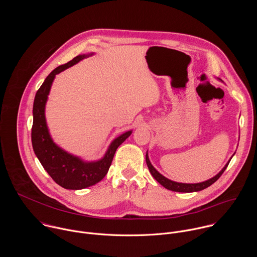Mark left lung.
Segmentation results:
<instances>
[{"instance_id":"left-lung-1","label":"left lung","mask_w":257,"mask_h":257,"mask_svg":"<svg viewBox=\"0 0 257 257\" xmlns=\"http://www.w3.org/2000/svg\"><path fill=\"white\" fill-rule=\"evenodd\" d=\"M218 80H221L218 78ZM235 155V154H234ZM233 155V156H234ZM233 156L231 157V159L229 160V162L226 164V166L222 169V171H219V173H217L214 177L206 180V181H203V182H200V183H192V184H190V183H179V182H175V181H172L168 178H166L165 176H163L161 173H159L156 168L152 165L150 159H149V154L146 153V156H145V161H146V165H148L149 167V170L151 172V174L153 175V177L160 183V184L162 186H164L166 189H169V190H172V191H175V192H185V193H189V192H197V191H201L207 187H209L211 184H213V183L222 176V174L225 172V170L227 169L230 161L232 160Z\"/></svg>"}]
</instances>
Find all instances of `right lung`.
<instances>
[{"label":"right lung","instance_id":"right-lung-1","mask_svg":"<svg viewBox=\"0 0 257 257\" xmlns=\"http://www.w3.org/2000/svg\"><path fill=\"white\" fill-rule=\"evenodd\" d=\"M92 55L93 53L79 55L67 64L57 67L45 79L34 97L31 129L32 148L44 169L58 185L65 189L80 190L101 181L111 167L117 149L132 133L130 130L115 138L108 145L104 156L100 160L92 162L83 161L79 157L67 153L51 137L46 120V104L56 75Z\"/></svg>","mask_w":257,"mask_h":257}]
</instances>
